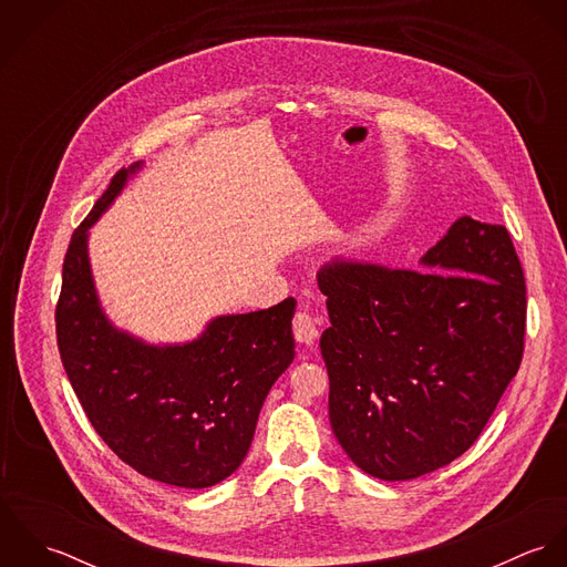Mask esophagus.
Segmentation results:
<instances>
[{
  "instance_id": "obj_1",
  "label": "esophagus",
  "mask_w": 567,
  "mask_h": 567,
  "mask_svg": "<svg viewBox=\"0 0 567 567\" xmlns=\"http://www.w3.org/2000/svg\"><path fill=\"white\" fill-rule=\"evenodd\" d=\"M292 331H295L297 342H301V344H306V347H312L315 340L319 338V327H317L315 319H312L308 312H297V315H295Z\"/></svg>"
}]
</instances>
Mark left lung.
<instances>
[{
  "label": "left lung",
  "mask_w": 567,
  "mask_h": 567,
  "mask_svg": "<svg viewBox=\"0 0 567 567\" xmlns=\"http://www.w3.org/2000/svg\"><path fill=\"white\" fill-rule=\"evenodd\" d=\"M419 264L336 259L319 272L331 430L380 481L465 454L524 353L526 281L506 227L463 216Z\"/></svg>",
  "instance_id": "1"
}]
</instances>
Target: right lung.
Here are the masks:
<instances>
[{"label":"right lung","mask_w":567,"mask_h":567,"mask_svg":"<svg viewBox=\"0 0 567 567\" xmlns=\"http://www.w3.org/2000/svg\"><path fill=\"white\" fill-rule=\"evenodd\" d=\"M140 167L111 178L72 236L56 306L59 351L91 425L126 465L165 485L205 488L243 465L264 400L295 360L297 301L216 317L183 344H148L111 323L86 240Z\"/></svg>","instance_id":"1"}]
</instances>
